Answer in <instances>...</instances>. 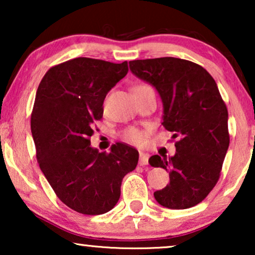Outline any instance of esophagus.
<instances>
[{
	"instance_id": "obj_1",
	"label": "esophagus",
	"mask_w": 255,
	"mask_h": 255,
	"mask_svg": "<svg viewBox=\"0 0 255 255\" xmlns=\"http://www.w3.org/2000/svg\"><path fill=\"white\" fill-rule=\"evenodd\" d=\"M148 158H149V154H147V153H144V152L139 153V165L140 166L147 165Z\"/></svg>"
}]
</instances>
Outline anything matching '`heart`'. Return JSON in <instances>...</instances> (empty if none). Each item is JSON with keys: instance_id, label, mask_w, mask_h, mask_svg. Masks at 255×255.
I'll return each mask as SVG.
<instances>
[{"instance_id": "b5f03b06", "label": "heart", "mask_w": 255, "mask_h": 255, "mask_svg": "<svg viewBox=\"0 0 255 255\" xmlns=\"http://www.w3.org/2000/svg\"><path fill=\"white\" fill-rule=\"evenodd\" d=\"M146 88H149V87L145 86V85L137 86L134 88V92H135V90H142V89H146ZM123 138H124V140L130 142V144L140 145V144H142V141H144L145 134H144V132L138 130V128H128V130H125L123 132Z\"/></svg>"}]
</instances>
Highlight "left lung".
<instances>
[{
  "instance_id": "obj_1",
  "label": "left lung",
  "mask_w": 255,
  "mask_h": 255,
  "mask_svg": "<svg viewBox=\"0 0 255 255\" xmlns=\"http://www.w3.org/2000/svg\"><path fill=\"white\" fill-rule=\"evenodd\" d=\"M138 79L162 101V125L177 138L173 156L153 155L148 162L169 173V183L154 198L168 209L201 203L214 189L230 144L229 114L215 80L202 66L165 57L128 62Z\"/></svg>"
}]
</instances>
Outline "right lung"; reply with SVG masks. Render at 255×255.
I'll return each mask as SVG.
<instances>
[{"label": "right lung", "instance_id": "obj_1", "mask_svg": "<svg viewBox=\"0 0 255 255\" xmlns=\"http://www.w3.org/2000/svg\"><path fill=\"white\" fill-rule=\"evenodd\" d=\"M128 71L127 61L75 58L48 69L37 89L31 132L38 163L62 203L80 214L110 211L123 177L137 167L135 148L116 142L101 153L89 139L107 94Z\"/></svg>", "mask_w": 255, "mask_h": 255}]
</instances>
